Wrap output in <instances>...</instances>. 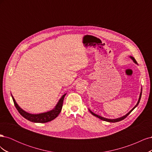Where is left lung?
I'll return each instance as SVG.
<instances>
[{"instance_id":"8db88e82","label":"left lung","mask_w":152,"mask_h":152,"mask_svg":"<svg viewBox=\"0 0 152 152\" xmlns=\"http://www.w3.org/2000/svg\"><path fill=\"white\" fill-rule=\"evenodd\" d=\"M130 58L132 59V61H134L135 63H136V64H137V61H136V59H134V57H132V56H130ZM141 94H142V89H141V93H140V98H139V99H138V102H137V104L135 105V107L133 108L131 111L129 112H128L126 115H125L124 116H123V117H120V118H115V119H110V118H104V117H102V116H99V115H97V114H95L94 113H93V112H91V110H90V109H89V111L91 112V113L92 114V115H93L94 116H95V117H98V118H99V119H101V120H102V121H107V122H119V121H122V120H124V118H126L129 115L130 113H131V112L133 110H134L137 105H138V104H139V103H140V99H141Z\"/></svg>"}]
</instances>
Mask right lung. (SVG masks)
Segmentation results:
<instances>
[{"label":"right lung","mask_w":152,"mask_h":152,"mask_svg":"<svg viewBox=\"0 0 152 152\" xmlns=\"http://www.w3.org/2000/svg\"><path fill=\"white\" fill-rule=\"evenodd\" d=\"M65 95L66 94L62 96V97L59 99V102H58L57 104L56 105V107H55L54 109H53L52 110H50L49 112L41 113L39 114H31L25 112V110L21 109L19 106H18V104L16 103V101L15 98H13L12 94H11V96H12L14 104H15V107L18 110V112H19L24 118L27 119V120H28L29 121L35 122V123H45V122H48L49 121L54 120L55 118H56L58 117L59 113L61 112L62 107H63L64 98H65Z\"/></svg>","instance_id":"1"}]
</instances>
